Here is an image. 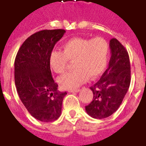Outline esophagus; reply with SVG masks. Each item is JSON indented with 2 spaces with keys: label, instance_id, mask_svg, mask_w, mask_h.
I'll list each match as a JSON object with an SVG mask.
<instances>
[{
  "label": "esophagus",
  "instance_id": "1",
  "mask_svg": "<svg viewBox=\"0 0 146 146\" xmlns=\"http://www.w3.org/2000/svg\"><path fill=\"white\" fill-rule=\"evenodd\" d=\"M69 92H71V93H74V92H79L80 89H74V90H69L68 91Z\"/></svg>",
  "mask_w": 146,
  "mask_h": 146
}]
</instances>
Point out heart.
Returning a JSON list of instances; mask_svg holds the SVG:
<instances>
[{
    "label": "heart",
    "instance_id": "1",
    "mask_svg": "<svg viewBox=\"0 0 146 146\" xmlns=\"http://www.w3.org/2000/svg\"><path fill=\"white\" fill-rule=\"evenodd\" d=\"M62 51L54 50L49 54V65L56 73L66 70L68 61H74V71L58 78V83L65 89L76 88L88 78L98 77L106 66L109 44L101 37L87 39L74 37L62 45Z\"/></svg>",
    "mask_w": 146,
    "mask_h": 146
}]
</instances>
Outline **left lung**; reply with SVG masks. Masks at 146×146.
Wrapping results in <instances>:
<instances>
[{
  "label": "left lung",
  "mask_w": 146,
  "mask_h": 146,
  "mask_svg": "<svg viewBox=\"0 0 146 146\" xmlns=\"http://www.w3.org/2000/svg\"><path fill=\"white\" fill-rule=\"evenodd\" d=\"M110 47L109 67L98 82L90 88L93 92V100L85 106L87 113L95 119L109 117L118 110L131 83L127 51L116 38L110 40Z\"/></svg>",
  "instance_id": "obj_1"
}]
</instances>
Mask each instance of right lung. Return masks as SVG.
Wrapping results in <instances>:
<instances>
[{"mask_svg":"<svg viewBox=\"0 0 146 146\" xmlns=\"http://www.w3.org/2000/svg\"><path fill=\"white\" fill-rule=\"evenodd\" d=\"M65 30H44L24 41L15 60V84L28 112L42 122L54 121L62 113L66 92L58 91L52 78L49 54Z\"/></svg>","mask_w":146,"mask_h":146,"instance_id":"add662e5","label":"right lung"}]
</instances>
